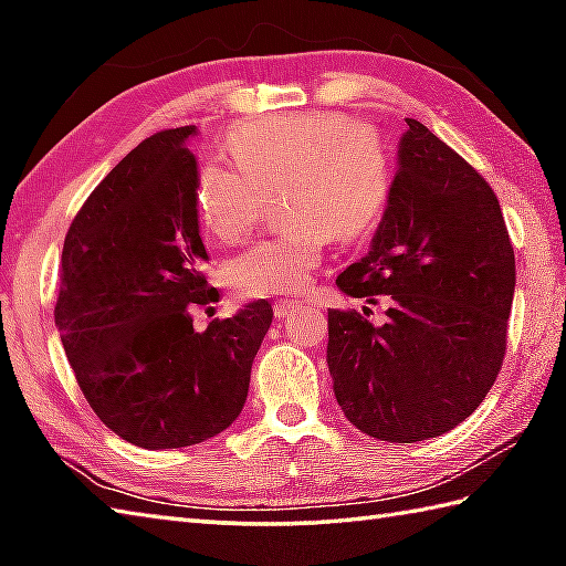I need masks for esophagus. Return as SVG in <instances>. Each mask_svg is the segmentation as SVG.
Wrapping results in <instances>:
<instances>
[{
	"mask_svg": "<svg viewBox=\"0 0 566 566\" xmlns=\"http://www.w3.org/2000/svg\"><path fill=\"white\" fill-rule=\"evenodd\" d=\"M302 306V302H296V300H280V302H274V317H280V319H284V317H292V314L300 310Z\"/></svg>",
	"mask_w": 566,
	"mask_h": 566,
	"instance_id": "esophagus-1",
	"label": "esophagus"
}]
</instances>
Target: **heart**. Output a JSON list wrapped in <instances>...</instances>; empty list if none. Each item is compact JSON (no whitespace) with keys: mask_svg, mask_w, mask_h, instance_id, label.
Wrapping results in <instances>:
<instances>
[{"mask_svg":"<svg viewBox=\"0 0 566 566\" xmlns=\"http://www.w3.org/2000/svg\"><path fill=\"white\" fill-rule=\"evenodd\" d=\"M234 161L212 159L199 175V219L209 234L237 244L260 224L266 197L284 191L290 224L227 264L239 296L310 290L334 242L375 232L395 189V157L379 137L344 114H290L252 124L229 139Z\"/></svg>","mask_w":566,"mask_h":566,"instance_id":"heart-1","label":"heart"}]
</instances>
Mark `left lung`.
<instances>
[{"mask_svg": "<svg viewBox=\"0 0 566 566\" xmlns=\"http://www.w3.org/2000/svg\"><path fill=\"white\" fill-rule=\"evenodd\" d=\"M399 169L371 252L337 276L349 296L389 304L375 327L329 310L327 364L364 434L411 444L454 429L500 375L514 300V249L500 199L467 159L407 119Z\"/></svg>", "mask_w": 566, "mask_h": 566, "instance_id": "left-lung-1", "label": "left lung"}]
</instances>
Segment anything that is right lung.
Wrapping results in <instances>:
<instances>
[{
    "label": "right lung",
    "instance_id": "right-lung-1",
    "mask_svg": "<svg viewBox=\"0 0 566 566\" xmlns=\"http://www.w3.org/2000/svg\"><path fill=\"white\" fill-rule=\"evenodd\" d=\"M195 127L134 147L72 219L54 319L66 359L104 424L145 449L199 444L244 407L272 304L195 329L214 302L197 222Z\"/></svg>",
    "mask_w": 566,
    "mask_h": 566
}]
</instances>
